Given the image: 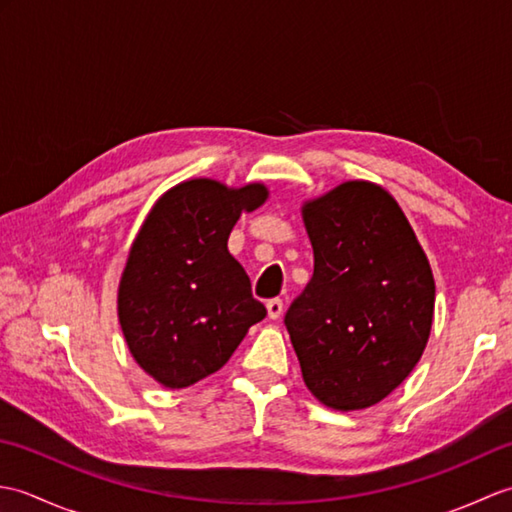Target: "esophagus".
<instances>
[{
	"mask_svg": "<svg viewBox=\"0 0 512 512\" xmlns=\"http://www.w3.org/2000/svg\"><path fill=\"white\" fill-rule=\"evenodd\" d=\"M266 310H268V317L270 319H279L281 314H284V301H281V299H270L266 303Z\"/></svg>",
	"mask_w": 512,
	"mask_h": 512,
	"instance_id": "1",
	"label": "esophagus"
}]
</instances>
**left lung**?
<instances>
[{
  "mask_svg": "<svg viewBox=\"0 0 512 512\" xmlns=\"http://www.w3.org/2000/svg\"><path fill=\"white\" fill-rule=\"evenodd\" d=\"M314 273L286 312L303 383L336 411L376 405L427 347L436 281L398 202L347 180L303 202Z\"/></svg>",
  "mask_w": 512,
  "mask_h": 512,
  "instance_id": "1",
  "label": "left lung"
}]
</instances>
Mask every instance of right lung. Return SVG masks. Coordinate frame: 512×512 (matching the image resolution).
<instances>
[{"instance_id":"right-lung-1","label":"right lung","mask_w":512,"mask_h":512,"mask_svg":"<svg viewBox=\"0 0 512 512\" xmlns=\"http://www.w3.org/2000/svg\"><path fill=\"white\" fill-rule=\"evenodd\" d=\"M268 200L262 182L233 189L184 180L151 206L118 284V321L134 361L169 389L217 372L266 317L228 253L239 215Z\"/></svg>"}]
</instances>
